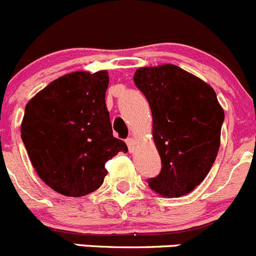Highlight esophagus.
<instances>
[{
  "instance_id": "34e87169",
  "label": "esophagus",
  "mask_w": 256,
  "mask_h": 256,
  "mask_svg": "<svg viewBox=\"0 0 256 256\" xmlns=\"http://www.w3.org/2000/svg\"><path fill=\"white\" fill-rule=\"evenodd\" d=\"M126 143H127L129 152H133L134 146H136V143H134V139L133 138H127V139H126Z\"/></svg>"
}]
</instances>
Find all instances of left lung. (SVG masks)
<instances>
[{
    "instance_id": "1",
    "label": "left lung",
    "mask_w": 256,
    "mask_h": 256,
    "mask_svg": "<svg viewBox=\"0 0 256 256\" xmlns=\"http://www.w3.org/2000/svg\"><path fill=\"white\" fill-rule=\"evenodd\" d=\"M134 83L150 106L162 160L149 188L168 198L186 196L204 180L219 150L224 110L215 90L174 64L139 68Z\"/></svg>"
}]
</instances>
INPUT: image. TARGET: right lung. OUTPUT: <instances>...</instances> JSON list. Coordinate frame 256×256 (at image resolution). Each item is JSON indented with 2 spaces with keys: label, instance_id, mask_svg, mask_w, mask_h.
I'll return each mask as SVG.
<instances>
[{
  "label": "right lung",
  "instance_id": "right-lung-1",
  "mask_svg": "<svg viewBox=\"0 0 256 256\" xmlns=\"http://www.w3.org/2000/svg\"><path fill=\"white\" fill-rule=\"evenodd\" d=\"M107 70L73 72L37 93L24 108L21 138L32 166L50 188L67 196L97 190L106 162L128 148L113 136L106 106Z\"/></svg>",
  "mask_w": 256,
  "mask_h": 256
}]
</instances>
